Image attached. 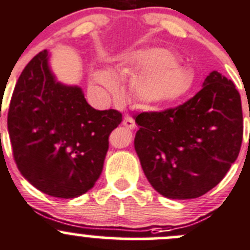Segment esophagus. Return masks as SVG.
I'll return each mask as SVG.
<instances>
[{
	"label": "esophagus",
	"instance_id": "esophagus-1",
	"mask_svg": "<svg viewBox=\"0 0 250 250\" xmlns=\"http://www.w3.org/2000/svg\"><path fill=\"white\" fill-rule=\"evenodd\" d=\"M123 125H124L125 127L130 128V130H133V128H136L135 120H133L131 117H125L124 120H123Z\"/></svg>",
	"mask_w": 250,
	"mask_h": 250
}]
</instances>
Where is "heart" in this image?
Listing matches in <instances>:
<instances>
[{
    "label": "heart",
    "instance_id": "obj_1",
    "mask_svg": "<svg viewBox=\"0 0 250 250\" xmlns=\"http://www.w3.org/2000/svg\"><path fill=\"white\" fill-rule=\"evenodd\" d=\"M177 61L178 58L165 48H144L128 54L125 69L136 76L131 83V97L149 108L166 106L184 97L194 78L191 72ZM91 78L108 90L117 89V82L109 71L94 72Z\"/></svg>",
    "mask_w": 250,
    "mask_h": 250
}]
</instances>
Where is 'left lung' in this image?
<instances>
[{
	"label": "left lung",
	"instance_id": "8db88e82",
	"mask_svg": "<svg viewBox=\"0 0 250 250\" xmlns=\"http://www.w3.org/2000/svg\"><path fill=\"white\" fill-rule=\"evenodd\" d=\"M135 149L146 179L167 199L188 200L219 184L240 154L243 115L235 84L210 72L176 108L135 117Z\"/></svg>",
	"mask_w": 250,
	"mask_h": 250
}]
</instances>
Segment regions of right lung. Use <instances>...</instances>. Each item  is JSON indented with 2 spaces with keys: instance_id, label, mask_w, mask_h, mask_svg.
Instances as JSON below:
<instances>
[{
  "instance_id": "obj_1",
  "label": "right lung",
  "mask_w": 250,
  "mask_h": 250,
  "mask_svg": "<svg viewBox=\"0 0 250 250\" xmlns=\"http://www.w3.org/2000/svg\"><path fill=\"white\" fill-rule=\"evenodd\" d=\"M120 123V112L96 110L81 87L56 81L49 51L43 50L21 72L10 100L8 132L15 164L44 194L78 197L101 176L108 137Z\"/></svg>"
}]
</instances>
